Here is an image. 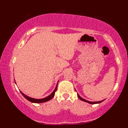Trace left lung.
Instances as JSON below:
<instances>
[{"label": "left lung", "instance_id": "8db88e82", "mask_svg": "<svg viewBox=\"0 0 128 128\" xmlns=\"http://www.w3.org/2000/svg\"><path fill=\"white\" fill-rule=\"evenodd\" d=\"M75 91H76V90H75ZM78 97L79 98V99H80L81 100H82V101H85V102H88V103H90V104H97V103H101L102 102H103V100H100V101H97V102H91V101H88V100H85V99H84V98H82V97H81V96H80V95L78 94Z\"/></svg>", "mask_w": 128, "mask_h": 128}]
</instances>
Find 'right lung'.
<instances>
[{"mask_svg": "<svg viewBox=\"0 0 128 128\" xmlns=\"http://www.w3.org/2000/svg\"><path fill=\"white\" fill-rule=\"evenodd\" d=\"M15 80V79H14ZM59 82V81H58V82H57L56 84V87L55 89L54 90V91L52 92V93L49 95V96L46 97L44 98H40V99H36V98H32V97H29L28 96H27V95L24 94L23 92H21L20 91V92L21 93V94H22L23 95V96L26 99L28 100H29V101H30L32 103H43V102H46L47 101H48V100H50L51 99H52V98L54 96V94H55V92H56V91L57 90V86H58V83ZM15 84H16V82H15Z\"/></svg>", "mask_w": 128, "mask_h": 128, "instance_id": "add662e5", "label": "right lung"}]
</instances>
